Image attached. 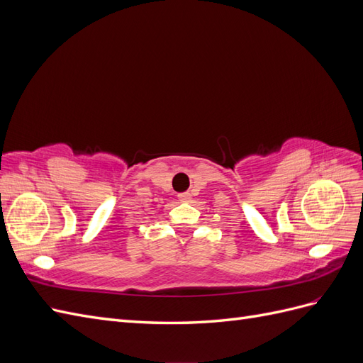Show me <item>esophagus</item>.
I'll return each instance as SVG.
<instances>
[{
  "label": "esophagus",
  "instance_id": "34e87169",
  "mask_svg": "<svg viewBox=\"0 0 363 363\" xmlns=\"http://www.w3.org/2000/svg\"><path fill=\"white\" fill-rule=\"evenodd\" d=\"M179 200H180L182 203H188V201H191V194H189V192H183V194H180V195H179Z\"/></svg>",
  "mask_w": 363,
  "mask_h": 363
}]
</instances>
